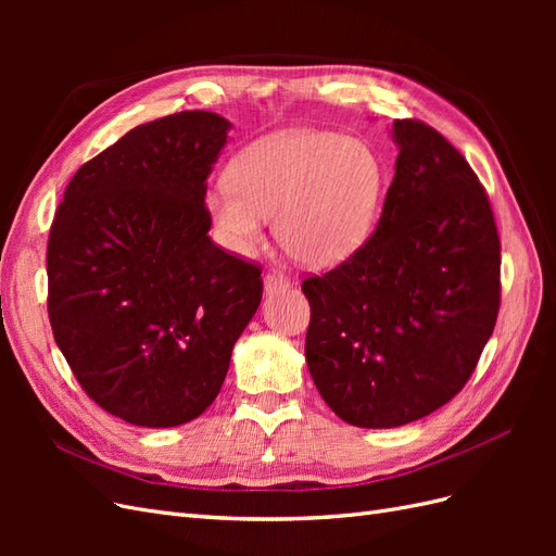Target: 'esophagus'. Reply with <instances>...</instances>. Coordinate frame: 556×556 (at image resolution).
Here are the masks:
<instances>
[{"mask_svg":"<svg viewBox=\"0 0 556 556\" xmlns=\"http://www.w3.org/2000/svg\"><path fill=\"white\" fill-rule=\"evenodd\" d=\"M288 288V278L280 274H266L264 276V290L266 292H276V290H285Z\"/></svg>","mask_w":556,"mask_h":556,"instance_id":"esophagus-1","label":"esophagus"}]
</instances>
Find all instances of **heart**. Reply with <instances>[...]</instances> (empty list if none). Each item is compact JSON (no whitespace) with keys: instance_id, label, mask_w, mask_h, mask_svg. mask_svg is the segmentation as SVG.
Segmentation results:
<instances>
[{"instance_id":"1","label":"heart","mask_w":556,"mask_h":556,"mask_svg":"<svg viewBox=\"0 0 556 556\" xmlns=\"http://www.w3.org/2000/svg\"><path fill=\"white\" fill-rule=\"evenodd\" d=\"M382 194L371 146L341 134L290 129L248 146L206 204L220 239L248 250L276 213L282 248L308 266L345 260L366 239Z\"/></svg>"}]
</instances>
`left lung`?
I'll use <instances>...</instances> for the list:
<instances>
[{
  "mask_svg": "<svg viewBox=\"0 0 556 556\" xmlns=\"http://www.w3.org/2000/svg\"><path fill=\"white\" fill-rule=\"evenodd\" d=\"M392 137L396 174L376 231L301 285L313 382L364 429L415 422L457 396L501 306V241L476 172L422 121H394Z\"/></svg>",
  "mask_w": 556,
  "mask_h": 556,
  "instance_id": "1",
  "label": "left lung"
}]
</instances>
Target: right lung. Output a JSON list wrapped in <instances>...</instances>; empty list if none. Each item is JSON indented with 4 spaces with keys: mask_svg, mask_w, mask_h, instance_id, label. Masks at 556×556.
<instances>
[{
    "mask_svg": "<svg viewBox=\"0 0 556 556\" xmlns=\"http://www.w3.org/2000/svg\"><path fill=\"white\" fill-rule=\"evenodd\" d=\"M229 121L182 111L74 174L48 237V317L86 394L137 427L199 417L260 308L262 268L211 237L206 178Z\"/></svg>",
    "mask_w": 556,
    "mask_h": 556,
    "instance_id": "obj_1",
    "label": "right lung"
}]
</instances>
